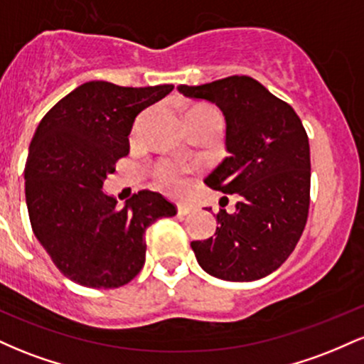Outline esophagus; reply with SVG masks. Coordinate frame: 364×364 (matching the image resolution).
Segmentation results:
<instances>
[{
  "mask_svg": "<svg viewBox=\"0 0 364 364\" xmlns=\"http://www.w3.org/2000/svg\"><path fill=\"white\" fill-rule=\"evenodd\" d=\"M193 210H195L193 205H188V203H179V205H178V214L179 215H188V214H191Z\"/></svg>",
  "mask_w": 364,
  "mask_h": 364,
  "instance_id": "1",
  "label": "esophagus"
}]
</instances>
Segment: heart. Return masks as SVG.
Wrapping results in <instances>:
<instances>
[{
    "mask_svg": "<svg viewBox=\"0 0 364 364\" xmlns=\"http://www.w3.org/2000/svg\"><path fill=\"white\" fill-rule=\"evenodd\" d=\"M196 114H219V112L210 106H198L188 112V116H196ZM156 178H157L159 186L164 188V190L168 191H181L183 186H185L183 169L178 168V166L171 164V162H162V164L159 166L156 171Z\"/></svg>",
    "mask_w": 364,
    "mask_h": 364,
    "instance_id": "heart-1",
    "label": "heart"
}]
</instances>
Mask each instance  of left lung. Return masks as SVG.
<instances>
[{"label":"left lung","mask_w":364,"mask_h":364,"mask_svg":"<svg viewBox=\"0 0 364 364\" xmlns=\"http://www.w3.org/2000/svg\"><path fill=\"white\" fill-rule=\"evenodd\" d=\"M178 90L223 111L231 156L205 183L240 198L235 214L220 208L214 236L191 243L196 260L224 281L265 277L287 260L306 225L311 178L306 129L289 104L246 75Z\"/></svg>","instance_id":"8db88e82"}]
</instances>
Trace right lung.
I'll return each instance as SVG.
<instances>
[{
	"label": "right lung",
	"mask_w": 364,
	"mask_h": 364,
	"mask_svg": "<svg viewBox=\"0 0 364 364\" xmlns=\"http://www.w3.org/2000/svg\"><path fill=\"white\" fill-rule=\"evenodd\" d=\"M174 85L119 87L87 82L41 119L25 164L32 231L70 281L94 289L128 284L145 263V231L176 207L141 190L118 207L106 178L129 152L128 135L145 107Z\"/></svg>",
	"instance_id": "obj_1"
}]
</instances>
